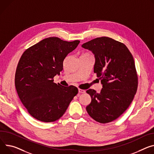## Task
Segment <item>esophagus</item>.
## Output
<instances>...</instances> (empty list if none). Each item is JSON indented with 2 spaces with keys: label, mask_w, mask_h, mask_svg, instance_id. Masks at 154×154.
<instances>
[{
  "label": "esophagus",
  "mask_w": 154,
  "mask_h": 154,
  "mask_svg": "<svg viewBox=\"0 0 154 154\" xmlns=\"http://www.w3.org/2000/svg\"><path fill=\"white\" fill-rule=\"evenodd\" d=\"M85 90L79 88V93H85Z\"/></svg>",
  "instance_id": "esophagus-1"
}]
</instances>
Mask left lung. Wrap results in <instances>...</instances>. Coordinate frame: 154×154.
I'll use <instances>...</instances> for the list:
<instances>
[{"mask_svg": "<svg viewBox=\"0 0 154 154\" xmlns=\"http://www.w3.org/2000/svg\"><path fill=\"white\" fill-rule=\"evenodd\" d=\"M82 47L94 55V72L103 85L99 93L92 89L87 90L91 101L86 110L96 122L114 121L129 107L137 91L133 56L125 45L107 37L93 39Z\"/></svg>", "mask_w": 154, "mask_h": 154, "instance_id": "1", "label": "left lung"}]
</instances>
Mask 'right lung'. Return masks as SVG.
Instances as JSON below:
<instances>
[{
    "label": "right lung",
    "instance_id": "obj_1",
    "mask_svg": "<svg viewBox=\"0 0 154 154\" xmlns=\"http://www.w3.org/2000/svg\"><path fill=\"white\" fill-rule=\"evenodd\" d=\"M79 43V40L48 37L22 54L15 73L16 90L23 104L35 119L44 122L58 120L78 93L77 87L57 84L53 77L60 74L64 60Z\"/></svg>",
    "mask_w": 154,
    "mask_h": 154
}]
</instances>
